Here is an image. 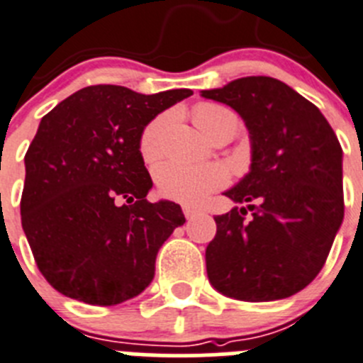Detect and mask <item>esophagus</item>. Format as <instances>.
<instances>
[{
    "label": "esophagus",
    "mask_w": 363,
    "mask_h": 363,
    "mask_svg": "<svg viewBox=\"0 0 363 363\" xmlns=\"http://www.w3.org/2000/svg\"><path fill=\"white\" fill-rule=\"evenodd\" d=\"M182 213H184L186 220H193V218H195V216L201 215V211H199V209L189 208V206H184V208H182Z\"/></svg>",
    "instance_id": "34e87169"
}]
</instances>
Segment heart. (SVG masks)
<instances>
[{
  "label": "heart",
  "instance_id": "1",
  "mask_svg": "<svg viewBox=\"0 0 363 363\" xmlns=\"http://www.w3.org/2000/svg\"><path fill=\"white\" fill-rule=\"evenodd\" d=\"M193 120L211 138L223 128H238L236 114L218 104H199L193 109ZM166 123L168 116H159L141 132L140 154L147 162H154L161 157ZM155 182L164 199L184 206H201L211 193L229 184V172L216 162L189 164L182 161H168L155 170Z\"/></svg>",
  "mask_w": 363,
  "mask_h": 363
}]
</instances>
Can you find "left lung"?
<instances>
[{
  "label": "left lung",
  "instance_id": "obj_1",
  "mask_svg": "<svg viewBox=\"0 0 363 363\" xmlns=\"http://www.w3.org/2000/svg\"><path fill=\"white\" fill-rule=\"evenodd\" d=\"M202 96L243 118L252 148L250 172L225 191L247 208L215 216L209 283L247 303L294 296L320 272L344 220L337 135L311 101L272 77H243Z\"/></svg>",
  "mask_w": 363,
  "mask_h": 363
}]
</instances>
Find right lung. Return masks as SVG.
<instances>
[{
    "instance_id": "obj_1",
    "label": "right lung",
    "mask_w": 363,
    "mask_h": 363,
    "mask_svg": "<svg viewBox=\"0 0 363 363\" xmlns=\"http://www.w3.org/2000/svg\"><path fill=\"white\" fill-rule=\"evenodd\" d=\"M191 89L140 94L89 86L40 120L25 155L21 223L37 269L57 292L96 306L140 296L155 256L186 222L181 206L147 201L143 128Z\"/></svg>"
}]
</instances>
